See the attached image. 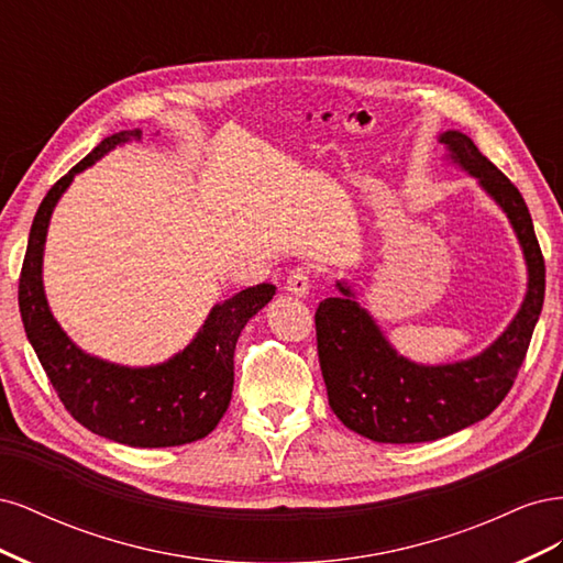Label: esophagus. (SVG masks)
Listing matches in <instances>:
<instances>
[{
	"mask_svg": "<svg viewBox=\"0 0 563 563\" xmlns=\"http://www.w3.org/2000/svg\"><path fill=\"white\" fill-rule=\"evenodd\" d=\"M310 284H312V269L308 265H298L288 272L286 291L294 296H305L310 291Z\"/></svg>",
	"mask_w": 563,
	"mask_h": 563,
	"instance_id": "esophagus-1",
	"label": "esophagus"
}]
</instances>
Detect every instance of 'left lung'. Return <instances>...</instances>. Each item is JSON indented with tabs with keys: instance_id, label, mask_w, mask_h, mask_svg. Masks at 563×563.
<instances>
[{
	"instance_id": "1",
	"label": "left lung",
	"mask_w": 563,
	"mask_h": 563,
	"mask_svg": "<svg viewBox=\"0 0 563 563\" xmlns=\"http://www.w3.org/2000/svg\"><path fill=\"white\" fill-rule=\"evenodd\" d=\"M439 141L512 220L531 279L519 314L496 343L449 366L406 362L343 284L345 296L319 302L317 352L329 404L345 428L380 444L434 441L493 413L519 376L544 300V258L521 192L465 133L446 131Z\"/></svg>"
}]
</instances>
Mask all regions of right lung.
<instances>
[{"label": "right lung", "mask_w": 563, "mask_h": 563, "mask_svg": "<svg viewBox=\"0 0 563 563\" xmlns=\"http://www.w3.org/2000/svg\"><path fill=\"white\" fill-rule=\"evenodd\" d=\"M129 139H141V131H122L100 141L42 199L21 267L19 308L46 378L79 424L126 446H180L213 432L225 416L234 385L236 338L246 321L275 296V286H251L223 305H216L192 343L162 366H114L93 360L70 343L51 317L42 288L48 218L75 174Z\"/></svg>", "instance_id": "obj_1"}]
</instances>
